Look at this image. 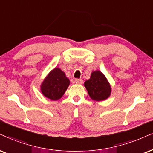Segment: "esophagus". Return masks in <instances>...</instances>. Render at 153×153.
<instances>
[{
  "mask_svg": "<svg viewBox=\"0 0 153 153\" xmlns=\"http://www.w3.org/2000/svg\"><path fill=\"white\" fill-rule=\"evenodd\" d=\"M75 83L77 84H82L83 80L81 79H75Z\"/></svg>",
  "mask_w": 153,
  "mask_h": 153,
  "instance_id": "obj_1",
  "label": "esophagus"
}]
</instances>
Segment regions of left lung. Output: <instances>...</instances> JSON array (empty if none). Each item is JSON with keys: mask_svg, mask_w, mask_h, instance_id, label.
Wrapping results in <instances>:
<instances>
[{"mask_svg": "<svg viewBox=\"0 0 153 153\" xmlns=\"http://www.w3.org/2000/svg\"><path fill=\"white\" fill-rule=\"evenodd\" d=\"M84 86L90 98L96 101L107 99L111 94L110 83L105 75L99 70L92 71L89 79L84 82Z\"/></svg>", "mask_w": 153, "mask_h": 153, "instance_id": "left-lung-1", "label": "left lung"}]
</instances>
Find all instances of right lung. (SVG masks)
Returning a JSON list of instances; mask_svg holds the SVG:
<instances>
[{"label": "right lung", "instance_id": "1", "mask_svg": "<svg viewBox=\"0 0 153 153\" xmlns=\"http://www.w3.org/2000/svg\"><path fill=\"white\" fill-rule=\"evenodd\" d=\"M69 84L70 81L66 76L65 71L55 67L45 76L40 85V90L46 98L57 101L65 94Z\"/></svg>", "mask_w": 153, "mask_h": 153}]
</instances>
